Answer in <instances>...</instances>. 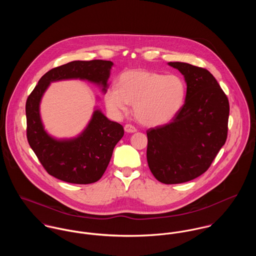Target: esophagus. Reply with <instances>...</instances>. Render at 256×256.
Masks as SVG:
<instances>
[{
    "label": "esophagus",
    "mask_w": 256,
    "mask_h": 256,
    "mask_svg": "<svg viewBox=\"0 0 256 256\" xmlns=\"http://www.w3.org/2000/svg\"><path fill=\"white\" fill-rule=\"evenodd\" d=\"M124 130L126 133H135L137 131V129L134 126H132L131 124H126L124 126Z\"/></svg>",
    "instance_id": "esophagus-1"
}]
</instances>
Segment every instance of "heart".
I'll use <instances>...</instances> for the list:
<instances>
[{"label":"heart","instance_id":"heart-1","mask_svg":"<svg viewBox=\"0 0 256 256\" xmlns=\"http://www.w3.org/2000/svg\"><path fill=\"white\" fill-rule=\"evenodd\" d=\"M186 84L176 74L132 70L122 74L118 86L106 90L104 102L108 110L120 116L133 104L136 119L148 127L170 122L182 108Z\"/></svg>","mask_w":256,"mask_h":256}]
</instances>
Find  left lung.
Instances as JSON below:
<instances>
[{
	"mask_svg": "<svg viewBox=\"0 0 256 256\" xmlns=\"http://www.w3.org/2000/svg\"><path fill=\"white\" fill-rule=\"evenodd\" d=\"M168 65L184 76L185 102L172 122L146 131V160L160 182L178 184L200 176L211 166L226 140L230 106L208 70L182 62Z\"/></svg>",
	"mask_w": 256,
	"mask_h": 256,
	"instance_id": "1",
	"label": "left lung"
}]
</instances>
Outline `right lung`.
<instances>
[{
	"label": "right lung",
	"instance_id": "right-lung-1",
	"mask_svg": "<svg viewBox=\"0 0 256 256\" xmlns=\"http://www.w3.org/2000/svg\"><path fill=\"white\" fill-rule=\"evenodd\" d=\"M111 61H73L48 71L38 80L26 104V135L30 148L46 172L65 182L90 184L104 176L113 148L124 135L122 125L110 120L102 110H94L86 127L76 137L57 139L44 129L40 102L53 82L82 80L102 88H108Z\"/></svg>",
	"mask_w": 256,
	"mask_h": 256
}]
</instances>
